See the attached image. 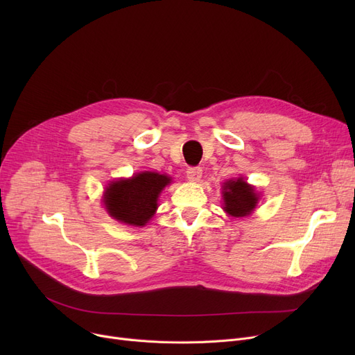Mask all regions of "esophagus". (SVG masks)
Returning a JSON list of instances; mask_svg holds the SVG:
<instances>
[{
    "label": "esophagus",
    "mask_w": 355,
    "mask_h": 355,
    "mask_svg": "<svg viewBox=\"0 0 355 355\" xmlns=\"http://www.w3.org/2000/svg\"><path fill=\"white\" fill-rule=\"evenodd\" d=\"M201 174H202V170H201L200 166H190L189 170H187V178H189L190 181H193V182L200 181Z\"/></svg>",
    "instance_id": "34e87169"
}]
</instances>
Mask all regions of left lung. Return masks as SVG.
Wrapping results in <instances>:
<instances>
[{"mask_svg":"<svg viewBox=\"0 0 355 355\" xmlns=\"http://www.w3.org/2000/svg\"><path fill=\"white\" fill-rule=\"evenodd\" d=\"M223 210L232 217L250 216L259 202V194L243 177L223 184Z\"/></svg>","mask_w":355,"mask_h":355,"instance_id":"8db88e82","label":"left lung"}]
</instances>
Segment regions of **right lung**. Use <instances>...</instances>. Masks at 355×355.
Returning <instances> with one entry per match:
<instances>
[{"instance_id":"obj_1","label":"right lung","mask_w":355,"mask_h":355,"mask_svg":"<svg viewBox=\"0 0 355 355\" xmlns=\"http://www.w3.org/2000/svg\"><path fill=\"white\" fill-rule=\"evenodd\" d=\"M170 182L171 177L151 171L112 181L103 193L105 209L125 225L145 226L158 209L161 191Z\"/></svg>"}]
</instances>
